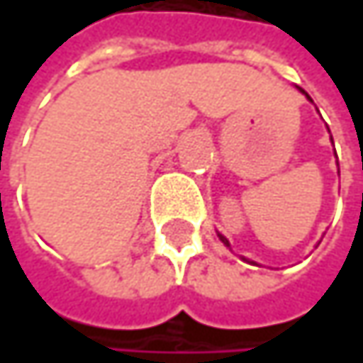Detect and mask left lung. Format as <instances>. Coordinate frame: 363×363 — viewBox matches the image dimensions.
Instances as JSON below:
<instances>
[{
	"label": "left lung",
	"mask_w": 363,
	"mask_h": 363,
	"mask_svg": "<svg viewBox=\"0 0 363 363\" xmlns=\"http://www.w3.org/2000/svg\"><path fill=\"white\" fill-rule=\"evenodd\" d=\"M298 90H301V92H305V90H303V88H298ZM305 96H307V99H309V94H307V92H305ZM309 101H311V99H309ZM220 240H223V242H225V244H227V246H229V242H227V240H225V238H223V235H220Z\"/></svg>",
	"instance_id": "1"
}]
</instances>
